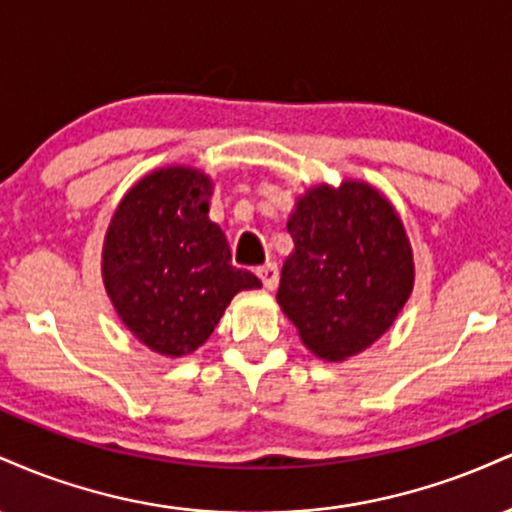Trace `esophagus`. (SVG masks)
Segmentation results:
<instances>
[{"label": "esophagus", "instance_id": "34e87169", "mask_svg": "<svg viewBox=\"0 0 512 512\" xmlns=\"http://www.w3.org/2000/svg\"><path fill=\"white\" fill-rule=\"evenodd\" d=\"M257 276L262 279L264 289L274 291L276 284H279V267H276V262L262 264V267H257Z\"/></svg>", "mask_w": 512, "mask_h": 512}]
</instances>
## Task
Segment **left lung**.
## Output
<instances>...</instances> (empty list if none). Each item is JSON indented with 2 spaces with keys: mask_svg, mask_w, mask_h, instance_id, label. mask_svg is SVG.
<instances>
[{
  "mask_svg": "<svg viewBox=\"0 0 512 512\" xmlns=\"http://www.w3.org/2000/svg\"><path fill=\"white\" fill-rule=\"evenodd\" d=\"M286 231L293 252L276 301L322 361L342 363L395 325L414 289V252L397 209L363 180L313 185Z\"/></svg>",
  "mask_w": 512,
  "mask_h": 512,
  "instance_id": "obj_1",
  "label": "left lung"
}]
</instances>
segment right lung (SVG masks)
<instances>
[{
    "label": "right lung",
    "mask_w": 512,
    "mask_h": 512,
    "mask_svg": "<svg viewBox=\"0 0 512 512\" xmlns=\"http://www.w3.org/2000/svg\"><path fill=\"white\" fill-rule=\"evenodd\" d=\"M214 180L192 166L151 170L117 204L103 240V284L122 325L168 358L199 349L240 291L262 281L231 264L209 219Z\"/></svg>",
    "instance_id": "right-lung-1"
}]
</instances>
